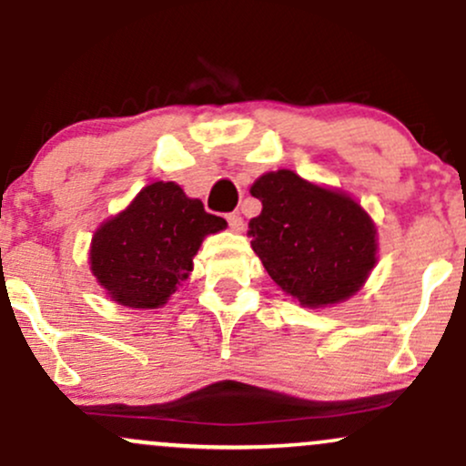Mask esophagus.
<instances>
[{
	"instance_id": "esophagus-1",
	"label": "esophagus",
	"mask_w": 466,
	"mask_h": 466,
	"mask_svg": "<svg viewBox=\"0 0 466 466\" xmlns=\"http://www.w3.org/2000/svg\"><path fill=\"white\" fill-rule=\"evenodd\" d=\"M226 218H228V226L232 232H243L245 221H243V217H240V212H229Z\"/></svg>"
}]
</instances>
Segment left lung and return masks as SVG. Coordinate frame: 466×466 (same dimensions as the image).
I'll use <instances>...</instances> for the list:
<instances>
[{
  "mask_svg": "<svg viewBox=\"0 0 466 466\" xmlns=\"http://www.w3.org/2000/svg\"><path fill=\"white\" fill-rule=\"evenodd\" d=\"M249 192L263 203L249 221L251 248L282 291L324 307L363 285L377 260V229L360 203L293 170L267 173Z\"/></svg>",
  "mask_w": 466,
  "mask_h": 466,
  "instance_id": "1",
  "label": "left lung"
}]
</instances>
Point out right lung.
<instances>
[{"label":"right lung","instance_id":"add662e5","mask_svg":"<svg viewBox=\"0 0 466 466\" xmlns=\"http://www.w3.org/2000/svg\"><path fill=\"white\" fill-rule=\"evenodd\" d=\"M226 226L177 184L155 181L94 234L92 271L116 302L155 309L188 278L203 237Z\"/></svg>","mask_w":466,"mask_h":466}]
</instances>
